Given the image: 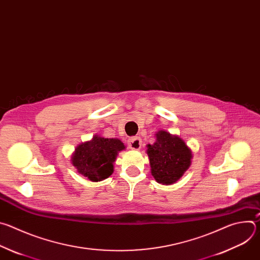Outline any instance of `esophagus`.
<instances>
[{"instance_id":"obj_1","label":"esophagus","mask_w":260,"mask_h":260,"mask_svg":"<svg viewBox=\"0 0 260 260\" xmlns=\"http://www.w3.org/2000/svg\"><path fill=\"white\" fill-rule=\"evenodd\" d=\"M128 146H129L131 149H133V150H139L141 146H142L141 138H139V137L131 138L129 141H128Z\"/></svg>"}]
</instances>
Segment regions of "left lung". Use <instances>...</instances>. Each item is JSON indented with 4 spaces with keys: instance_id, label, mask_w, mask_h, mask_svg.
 I'll list each match as a JSON object with an SVG mask.
<instances>
[{
    "instance_id": "left-lung-1",
    "label": "left lung",
    "mask_w": 260,
    "mask_h": 260,
    "mask_svg": "<svg viewBox=\"0 0 260 260\" xmlns=\"http://www.w3.org/2000/svg\"><path fill=\"white\" fill-rule=\"evenodd\" d=\"M151 174L161 184L175 183L191 162V151L182 139L160 131L156 134V142L148 145Z\"/></svg>"
}]
</instances>
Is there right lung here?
<instances>
[{
	"instance_id": "1",
	"label": "right lung",
	"mask_w": 260,
	"mask_h": 260,
	"mask_svg": "<svg viewBox=\"0 0 260 260\" xmlns=\"http://www.w3.org/2000/svg\"><path fill=\"white\" fill-rule=\"evenodd\" d=\"M118 139L94 136L90 142L79 145L72 156V164L81 175L93 182L102 181L113 173V162L118 151L124 149Z\"/></svg>"
}]
</instances>
